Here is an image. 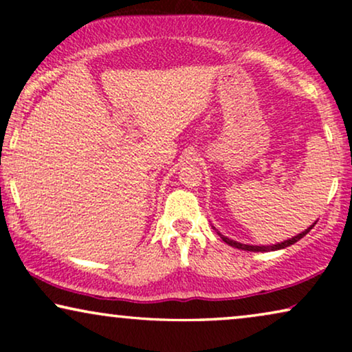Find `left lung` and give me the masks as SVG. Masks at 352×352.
<instances>
[{
	"mask_svg": "<svg viewBox=\"0 0 352 352\" xmlns=\"http://www.w3.org/2000/svg\"><path fill=\"white\" fill-rule=\"evenodd\" d=\"M314 226H316V223L312 224L311 228H307L306 230H302L301 234H298V235H295V237L285 240V242H280V243H276V245H259V247H258V245H245V243L235 242V240H230L228 237H224V235L219 234V232H218V235L224 240L226 243L230 245V247L239 248V250H245V252H276V250H282V248H285V247H290V245H293V243H296L298 240H301L302 237H305V235L309 232V230L314 228Z\"/></svg>",
	"mask_w": 352,
	"mask_h": 352,
	"instance_id": "8db88e82",
	"label": "left lung"
}]
</instances>
